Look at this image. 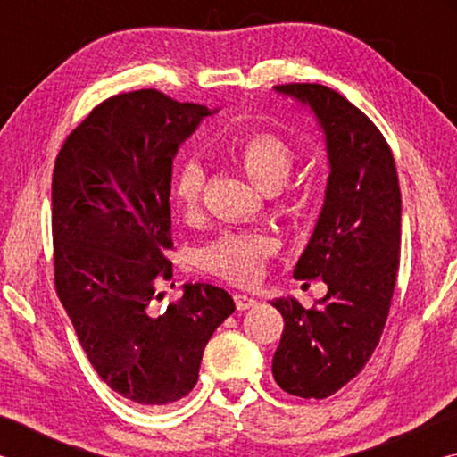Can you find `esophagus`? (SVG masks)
<instances>
[{
    "mask_svg": "<svg viewBox=\"0 0 457 457\" xmlns=\"http://www.w3.org/2000/svg\"><path fill=\"white\" fill-rule=\"evenodd\" d=\"M234 300H236L237 311H247V308L258 306V300L252 298V296H247V294H234Z\"/></svg>",
    "mask_w": 457,
    "mask_h": 457,
    "instance_id": "obj_1",
    "label": "esophagus"
}]
</instances>
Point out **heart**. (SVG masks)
Returning <instances> with one entry per match:
<instances>
[{"label": "heart", "instance_id": "b5f03b06", "mask_svg": "<svg viewBox=\"0 0 457 457\" xmlns=\"http://www.w3.org/2000/svg\"><path fill=\"white\" fill-rule=\"evenodd\" d=\"M236 159L245 175L260 189L272 191L288 179L294 167V151L282 137L274 133H256L239 143ZM205 171L197 159L183 161L175 173L173 191L179 205L191 213L197 210L204 191ZM298 205L303 207L312 199V191L298 193ZM274 252V239L264 234H229L220 236L207 244L199 253L201 266L226 280L237 284H252L264 274L266 262Z\"/></svg>", "mask_w": 457, "mask_h": 457}]
</instances>
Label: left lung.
<instances>
[{
  "instance_id": "left-lung-1",
  "label": "left lung",
  "mask_w": 457,
  "mask_h": 457,
  "mask_svg": "<svg viewBox=\"0 0 457 457\" xmlns=\"http://www.w3.org/2000/svg\"><path fill=\"white\" fill-rule=\"evenodd\" d=\"M314 114L324 135V204L296 278H322L314 308L272 300L284 330L272 375L286 393L324 399L357 377L389 314L401 250V191L393 153L365 112L320 84L274 87Z\"/></svg>"
}]
</instances>
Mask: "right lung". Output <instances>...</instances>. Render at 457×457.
Here are the masks:
<instances>
[{
  "instance_id": "1",
  "label": "right lung",
  "mask_w": 457,
  "mask_h": 457,
  "mask_svg": "<svg viewBox=\"0 0 457 457\" xmlns=\"http://www.w3.org/2000/svg\"><path fill=\"white\" fill-rule=\"evenodd\" d=\"M215 111L137 90L98 104L58 153L52 177L56 292L100 378L138 405L195 386L215 328L236 311L220 286L171 280V175L181 143ZM175 286V284H171Z\"/></svg>"
}]
</instances>
